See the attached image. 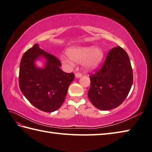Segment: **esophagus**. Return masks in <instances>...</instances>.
<instances>
[{
    "label": "esophagus",
    "mask_w": 152,
    "mask_h": 152,
    "mask_svg": "<svg viewBox=\"0 0 152 152\" xmlns=\"http://www.w3.org/2000/svg\"><path fill=\"white\" fill-rule=\"evenodd\" d=\"M75 77L76 78H80V77H82V74L81 73H76Z\"/></svg>",
    "instance_id": "obj_1"
}]
</instances>
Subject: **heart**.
Listing matches in <instances>:
<instances>
[{"label": "heart", "instance_id": "1", "mask_svg": "<svg viewBox=\"0 0 152 152\" xmlns=\"http://www.w3.org/2000/svg\"><path fill=\"white\" fill-rule=\"evenodd\" d=\"M66 55L68 58L63 56L61 59L65 66H72L74 62H82L83 67L86 70H93L102 64L105 52L99 47H72L66 50Z\"/></svg>", "mask_w": 152, "mask_h": 152}]
</instances>
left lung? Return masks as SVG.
I'll list each match as a JSON object with an SVG mask.
<instances>
[{
  "mask_svg": "<svg viewBox=\"0 0 152 152\" xmlns=\"http://www.w3.org/2000/svg\"><path fill=\"white\" fill-rule=\"evenodd\" d=\"M90 82L88 96L96 108L106 111L119 106L133 82L131 64L125 50L121 47L110 50L102 68L90 75Z\"/></svg>",
  "mask_w": 152,
  "mask_h": 152,
  "instance_id": "obj_1",
  "label": "left lung"
}]
</instances>
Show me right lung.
Instances as JSON below:
<instances>
[{"instance_id":"right-lung-1","label":"right lung","mask_w":152,"mask_h":152,"mask_svg":"<svg viewBox=\"0 0 152 152\" xmlns=\"http://www.w3.org/2000/svg\"><path fill=\"white\" fill-rule=\"evenodd\" d=\"M43 62L42 67L36 62ZM55 56L41 49L37 43L23 54L20 65L19 86L23 96L33 105L44 112L60 108L68 87L74 79L73 73H66Z\"/></svg>"}]
</instances>
